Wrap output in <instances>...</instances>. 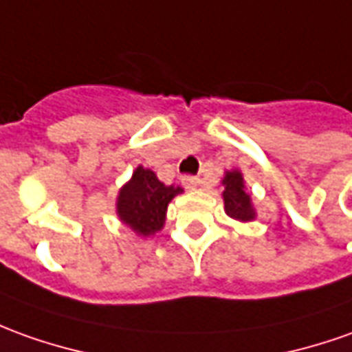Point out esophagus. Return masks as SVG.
<instances>
[{"label": "esophagus", "mask_w": 352, "mask_h": 352, "mask_svg": "<svg viewBox=\"0 0 352 352\" xmlns=\"http://www.w3.org/2000/svg\"><path fill=\"white\" fill-rule=\"evenodd\" d=\"M182 184H184L186 190H195V188H199L201 180L197 176H184V178H182Z\"/></svg>", "instance_id": "1"}]
</instances>
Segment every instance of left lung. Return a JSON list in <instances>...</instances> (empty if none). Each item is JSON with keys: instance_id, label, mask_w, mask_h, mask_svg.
Returning a JSON list of instances; mask_svg holds the SVG:
<instances>
[{"instance_id": "1", "label": "left lung", "mask_w": 352, "mask_h": 352, "mask_svg": "<svg viewBox=\"0 0 352 352\" xmlns=\"http://www.w3.org/2000/svg\"><path fill=\"white\" fill-rule=\"evenodd\" d=\"M220 184H222V201L228 217L237 222H253L256 218V208L253 205L251 191L247 190L241 170L239 168L226 170Z\"/></svg>"}]
</instances>
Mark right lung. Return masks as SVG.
<instances>
[{
    "mask_svg": "<svg viewBox=\"0 0 352 352\" xmlns=\"http://www.w3.org/2000/svg\"><path fill=\"white\" fill-rule=\"evenodd\" d=\"M184 193L180 186L162 184L151 168L135 166L132 178L116 195V217L135 236L151 237L166 222V210L176 195Z\"/></svg>",
    "mask_w": 352,
    "mask_h": 352,
    "instance_id": "add662e5",
    "label": "right lung"
}]
</instances>
